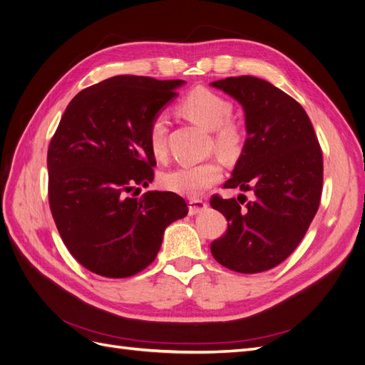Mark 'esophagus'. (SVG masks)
I'll list each match as a JSON object with an SVG mask.
<instances>
[{
    "label": "esophagus",
    "mask_w": 365,
    "mask_h": 365,
    "mask_svg": "<svg viewBox=\"0 0 365 365\" xmlns=\"http://www.w3.org/2000/svg\"><path fill=\"white\" fill-rule=\"evenodd\" d=\"M205 208H207V202H205V201H202V200H195V197H192V200H189V213H190L192 216L204 212Z\"/></svg>",
    "instance_id": "obj_1"
}]
</instances>
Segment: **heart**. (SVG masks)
<instances>
[{
	"instance_id": "b5f03b06",
	"label": "heart",
	"mask_w": 365,
	"mask_h": 365,
	"mask_svg": "<svg viewBox=\"0 0 365 365\" xmlns=\"http://www.w3.org/2000/svg\"><path fill=\"white\" fill-rule=\"evenodd\" d=\"M180 111L192 120L193 123L213 129L215 148L225 157H235L242 149L245 140V128L237 120L230 115L233 113V105L225 97L197 86L187 94L178 105ZM165 137H168V117L164 114L153 115L148 129V143L153 155L157 158L165 153ZM222 176V168L215 160L182 164L173 170L164 173L163 185L165 189L185 195L200 196Z\"/></svg>"
}]
</instances>
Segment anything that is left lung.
I'll return each mask as SVG.
<instances>
[{"label": "left lung", "mask_w": 365, "mask_h": 365, "mask_svg": "<svg viewBox=\"0 0 365 365\" xmlns=\"http://www.w3.org/2000/svg\"><path fill=\"white\" fill-rule=\"evenodd\" d=\"M242 105L247 140L225 189L252 192V201L212 196L228 220L213 240L222 267L256 274L277 267L300 244L323 190V153L303 106L272 83L252 76L210 83Z\"/></svg>", "instance_id": "left-lung-1"}]
</instances>
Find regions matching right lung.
<instances>
[{
    "mask_svg": "<svg viewBox=\"0 0 365 365\" xmlns=\"http://www.w3.org/2000/svg\"><path fill=\"white\" fill-rule=\"evenodd\" d=\"M184 81L114 76L77 94L47 153L48 202L71 256L94 274L125 279L148 268L163 235L189 210L173 192L129 196L153 181V115Z\"/></svg>",
    "mask_w": 365,
    "mask_h": 365,
    "instance_id": "1",
    "label": "right lung"
}]
</instances>
